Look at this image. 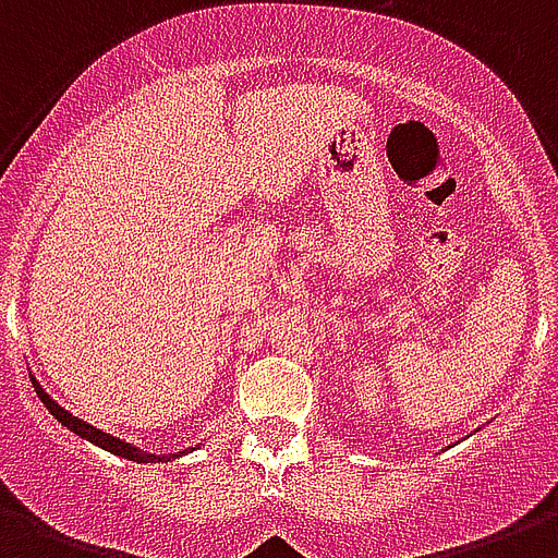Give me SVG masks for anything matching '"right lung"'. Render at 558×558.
<instances>
[{
    "mask_svg": "<svg viewBox=\"0 0 558 558\" xmlns=\"http://www.w3.org/2000/svg\"><path fill=\"white\" fill-rule=\"evenodd\" d=\"M31 383H34V391H37V398L46 403L48 412L57 417V421L65 426V429H71L74 435H80V438H86L88 444H95V447L106 449V452H111V456H120V458H129V461H137V463H155V461H167V458H178V456H153V452H144V449L132 447V444H126V440L114 438V435H109V432L97 429V426H88L86 421H80V417H74L71 412H65L57 400L48 395L43 386L37 383V377H31ZM186 452V449H184Z\"/></svg>",
    "mask_w": 558,
    "mask_h": 558,
    "instance_id": "obj_1",
    "label": "right lung"
}]
</instances>
